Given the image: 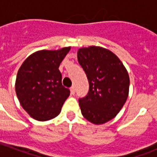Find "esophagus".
I'll use <instances>...</instances> for the list:
<instances>
[{
    "label": "esophagus",
    "mask_w": 157,
    "mask_h": 157,
    "mask_svg": "<svg viewBox=\"0 0 157 157\" xmlns=\"http://www.w3.org/2000/svg\"><path fill=\"white\" fill-rule=\"evenodd\" d=\"M71 93L72 95H74L75 93V86H72L71 87Z\"/></svg>",
    "instance_id": "obj_1"
}]
</instances>
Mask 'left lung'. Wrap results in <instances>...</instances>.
Returning a JSON list of instances; mask_svg holds the SVG:
<instances>
[{
	"label": "left lung",
	"mask_w": 157,
	"mask_h": 157,
	"mask_svg": "<svg viewBox=\"0 0 157 157\" xmlns=\"http://www.w3.org/2000/svg\"><path fill=\"white\" fill-rule=\"evenodd\" d=\"M77 59L89 82L86 96L79 98L82 115L95 124H104L117 115L128 98V72L113 52L101 47L80 48Z\"/></svg>",
	"instance_id": "8db88e82"
}]
</instances>
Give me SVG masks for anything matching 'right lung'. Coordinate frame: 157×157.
<instances>
[{
    "label": "right lung",
    "instance_id": "right-lung-1",
    "mask_svg": "<svg viewBox=\"0 0 157 157\" xmlns=\"http://www.w3.org/2000/svg\"><path fill=\"white\" fill-rule=\"evenodd\" d=\"M71 47L41 50L26 59L16 80V93L21 105L34 119L47 121L61 111L70 90L62 85L59 66Z\"/></svg>",
    "mask_w": 157,
    "mask_h": 157
}]
</instances>
